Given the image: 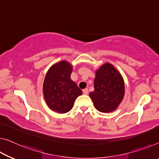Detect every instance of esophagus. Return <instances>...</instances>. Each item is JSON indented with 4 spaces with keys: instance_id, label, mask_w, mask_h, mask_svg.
<instances>
[{
    "instance_id": "1",
    "label": "esophagus",
    "mask_w": 159,
    "mask_h": 159,
    "mask_svg": "<svg viewBox=\"0 0 159 159\" xmlns=\"http://www.w3.org/2000/svg\"><path fill=\"white\" fill-rule=\"evenodd\" d=\"M83 93H84V94H85V95L89 94V89H84V90H83Z\"/></svg>"
}]
</instances>
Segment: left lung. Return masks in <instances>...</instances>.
Instances as JSON below:
<instances>
[{
  "mask_svg": "<svg viewBox=\"0 0 159 159\" xmlns=\"http://www.w3.org/2000/svg\"><path fill=\"white\" fill-rule=\"evenodd\" d=\"M124 80L119 71L110 63L96 70L94 91L89 94L95 108L100 112L115 111L124 97Z\"/></svg>",
  "mask_w": 159,
  "mask_h": 159,
  "instance_id": "1",
  "label": "left lung"
}]
</instances>
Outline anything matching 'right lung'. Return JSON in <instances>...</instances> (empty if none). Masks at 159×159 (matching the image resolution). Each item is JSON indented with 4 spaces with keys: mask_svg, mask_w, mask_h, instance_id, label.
Returning <instances> with one entry per match:
<instances>
[{
    "mask_svg": "<svg viewBox=\"0 0 159 159\" xmlns=\"http://www.w3.org/2000/svg\"><path fill=\"white\" fill-rule=\"evenodd\" d=\"M73 66L66 61L56 63L49 68L43 85V93L50 109L59 113L71 110L78 96L82 94L76 84L70 79Z\"/></svg>",
    "mask_w": 159,
    "mask_h": 159,
    "instance_id": "1",
    "label": "right lung"
}]
</instances>
